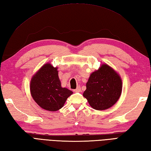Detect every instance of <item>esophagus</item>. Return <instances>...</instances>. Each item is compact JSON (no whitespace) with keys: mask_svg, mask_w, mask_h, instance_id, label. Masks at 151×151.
Segmentation results:
<instances>
[{"mask_svg":"<svg viewBox=\"0 0 151 151\" xmlns=\"http://www.w3.org/2000/svg\"><path fill=\"white\" fill-rule=\"evenodd\" d=\"M81 87H79V86H78V87H77L76 89H74L73 90V92H75V93H79V92H81Z\"/></svg>","mask_w":151,"mask_h":151,"instance_id":"1","label":"esophagus"}]
</instances>
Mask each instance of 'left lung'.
<instances>
[{
    "label": "left lung",
    "mask_w": 151,
    "mask_h": 151,
    "mask_svg": "<svg viewBox=\"0 0 151 151\" xmlns=\"http://www.w3.org/2000/svg\"><path fill=\"white\" fill-rule=\"evenodd\" d=\"M83 96L93 109L104 110L117 101L122 92V80L107 64H102L90 76Z\"/></svg>",
    "instance_id": "obj_1"
}]
</instances>
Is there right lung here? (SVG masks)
I'll return each instance as SVG.
<instances>
[{"mask_svg":"<svg viewBox=\"0 0 151 151\" xmlns=\"http://www.w3.org/2000/svg\"><path fill=\"white\" fill-rule=\"evenodd\" d=\"M30 93L33 99L45 110L55 111L62 108L73 92L61 87L57 68L45 64L32 77Z\"/></svg>","mask_w":151,"mask_h":151,"instance_id":"1","label":"right lung"}]
</instances>
